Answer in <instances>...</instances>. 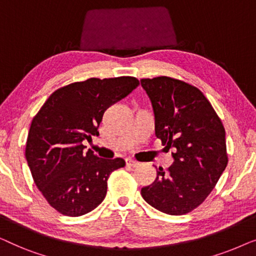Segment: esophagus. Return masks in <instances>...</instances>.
<instances>
[{"label": "esophagus", "mask_w": 256, "mask_h": 256, "mask_svg": "<svg viewBox=\"0 0 256 256\" xmlns=\"http://www.w3.org/2000/svg\"><path fill=\"white\" fill-rule=\"evenodd\" d=\"M126 163H127V166H132V168H136L140 166V162H138V160H132V158L126 160Z\"/></svg>", "instance_id": "obj_1"}]
</instances>
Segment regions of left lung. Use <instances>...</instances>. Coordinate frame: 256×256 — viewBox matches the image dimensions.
Segmentation results:
<instances>
[{"label": "left lung", "mask_w": 256, "mask_h": 256, "mask_svg": "<svg viewBox=\"0 0 256 256\" xmlns=\"http://www.w3.org/2000/svg\"><path fill=\"white\" fill-rule=\"evenodd\" d=\"M155 113V134L174 162L160 168L152 184L142 188L144 200L158 211L182 216L208 198L228 163L225 128L200 90L160 76L141 79Z\"/></svg>", "instance_id": "8db88e82"}]
</instances>
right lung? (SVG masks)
<instances>
[{"instance_id": "right-lung-1", "label": "right lung", "mask_w": 256, "mask_h": 256, "mask_svg": "<svg viewBox=\"0 0 256 256\" xmlns=\"http://www.w3.org/2000/svg\"><path fill=\"white\" fill-rule=\"evenodd\" d=\"M138 85L135 76L72 82L54 90L34 116L26 157L34 184L56 211L79 216L106 197L110 174L126 162L99 158L90 149L85 152L82 141L99 135L107 108Z\"/></svg>"}]
</instances>
